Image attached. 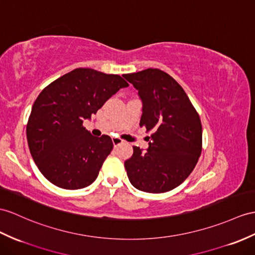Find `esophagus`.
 <instances>
[{
  "mask_svg": "<svg viewBox=\"0 0 255 255\" xmlns=\"http://www.w3.org/2000/svg\"><path fill=\"white\" fill-rule=\"evenodd\" d=\"M113 142H114V146L117 147V146L123 144V140L119 137H113Z\"/></svg>",
  "mask_w": 255,
  "mask_h": 255,
  "instance_id": "obj_1",
  "label": "esophagus"
}]
</instances>
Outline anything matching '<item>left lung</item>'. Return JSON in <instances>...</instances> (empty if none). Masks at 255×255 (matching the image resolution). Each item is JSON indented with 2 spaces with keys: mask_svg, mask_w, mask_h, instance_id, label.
Returning a JSON list of instances; mask_svg holds the SVG:
<instances>
[{
  "mask_svg": "<svg viewBox=\"0 0 255 255\" xmlns=\"http://www.w3.org/2000/svg\"><path fill=\"white\" fill-rule=\"evenodd\" d=\"M123 77L141 99L139 126L151 132L147 151L133 146L132 157L124 162L129 182L151 194L174 189L189 176L201 154L199 115L182 86L162 70L148 68Z\"/></svg>",
  "mask_w": 255,
  "mask_h": 255,
  "instance_id": "left-lung-1",
  "label": "left lung"
}]
</instances>
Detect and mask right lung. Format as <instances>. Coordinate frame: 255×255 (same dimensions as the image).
I'll list each match as a JSON object with an SVG mask.
<instances>
[{
  "label": "right lung",
  "instance_id": "right-lung-1",
  "mask_svg": "<svg viewBox=\"0 0 255 255\" xmlns=\"http://www.w3.org/2000/svg\"><path fill=\"white\" fill-rule=\"evenodd\" d=\"M128 83L118 74L77 68L43 90L32 106L27 140L36 166L64 189L88 187L114 148L108 135L95 137L83 127Z\"/></svg>",
  "mask_w": 255,
  "mask_h": 255
}]
</instances>
